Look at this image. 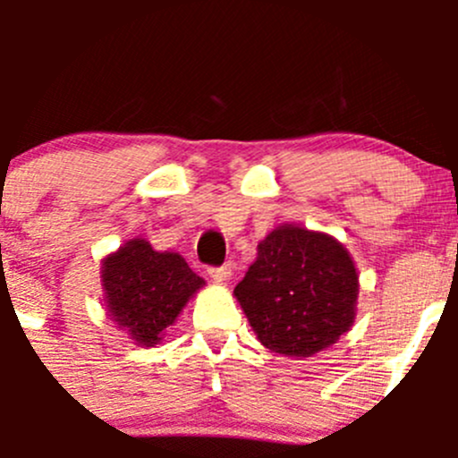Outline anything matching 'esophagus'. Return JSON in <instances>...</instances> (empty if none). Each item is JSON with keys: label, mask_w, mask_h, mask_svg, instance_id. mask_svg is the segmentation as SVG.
<instances>
[{"label": "esophagus", "mask_w": 458, "mask_h": 458, "mask_svg": "<svg viewBox=\"0 0 458 458\" xmlns=\"http://www.w3.org/2000/svg\"><path fill=\"white\" fill-rule=\"evenodd\" d=\"M208 275H210L216 284H224V281H228L230 276H233V267H230V263H224V266L219 267H210Z\"/></svg>", "instance_id": "1"}]
</instances>
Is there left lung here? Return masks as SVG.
Segmentation results:
<instances>
[{
  "mask_svg": "<svg viewBox=\"0 0 458 458\" xmlns=\"http://www.w3.org/2000/svg\"><path fill=\"white\" fill-rule=\"evenodd\" d=\"M257 339L284 357H312L357 317L359 275L350 252L326 233L284 224L257 246L234 288Z\"/></svg>",
  "mask_w": 458,
  "mask_h": 458,
  "instance_id": "left-lung-1",
  "label": "left lung"
}]
</instances>
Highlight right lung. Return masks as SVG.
<instances>
[{"label":"right lung","instance_id":"add662e5","mask_svg":"<svg viewBox=\"0 0 458 458\" xmlns=\"http://www.w3.org/2000/svg\"><path fill=\"white\" fill-rule=\"evenodd\" d=\"M101 285L113 321L137 345L152 348L206 281L179 252H157L146 239H131L101 261Z\"/></svg>","mask_w":458,"mask_h":458}]
</instances>
